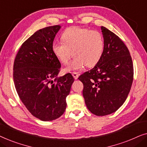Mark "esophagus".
<instances>
[{
  "label": "esophagus",
  "mask_w": 147,
  "mask_h": 147,
  "mask_svg": "<svg viewBox=\"0 0 147 147\" xmlns=\"http://www.w3.org/2000/svg\"><path fill=\"white\" fill-rule=\"evenodd\" d=\"M72 76H74V78H75V79H78V77H79L80 74L78 73V72H72Z\"/></svg>",
  "instance_id": "1"
}]
</instances>
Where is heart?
Returning <instances> with one entry per match:
<instances>
[{"label":"heart","mask_w":147,"mask_h":147,"mask_svg":"<svg viewBox=\"0 0 147 147\" xmlns=\"http://www.w3.org/2000/svg\"><path fill=\"white\" fill-rule=\"evenodd\" d=\"M61 40L62 42H54L52 51L64 65L69 63L72 55L75 56L66 71L79 69L86 65L94 67L103 55L104 40L103 35L98 31L72 27L63 32Z\"/></svg>","instance_id":"b5f03b06"}]
</instances>
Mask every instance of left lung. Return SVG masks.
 Masks as SVG:
<instances>
[{
  "instance_id": "obj_1",
  "label": "left lung",
  "mask_w": 147,
  "mask_h": 147,
  "mask_svg": "<svg viewBox=\"0 0 147 147\" xmlns=\"http://www.w3.org/2000/svg\"><path fill=\"white\" fill-rule=\"evenodd\" d=\"M104 51L93 69L78 78L84 84L87 108L96 116L116 112L125 102L133 82L134 68L129 50L113 32L102 27Z\"/></svg>"
}]
</instances>
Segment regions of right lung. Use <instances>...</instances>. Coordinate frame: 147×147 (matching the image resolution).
Instances as JSON below:
<instances>
[{"instance_id":"obj_1","label":"right lung","mask_w":147,"mask_h":147,"mask_svg":"<svg viewBox=\"0 0 147 147\" xmlns=\"http://www.w3.org/2000/svg\"><path fill=\"white\" fill-rule=\"evenodd\" d=\"M59 25L36 31L20 47L13 65L14 84L20 99L32 115L43 121L59 118L74 81L67 73L58 77L61 63L52 51Z\"/></svg>"}]
</instances>
